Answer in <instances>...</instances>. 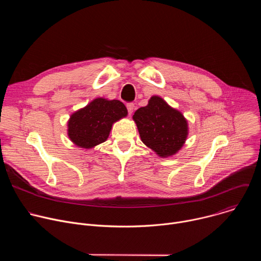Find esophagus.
I'll list each match as a JSON object with an SVG mask.
<instances>
[{"mask_svg":"<svg viewBox=\"0 0 261 261\" xmlns=\"http://www.w3.org/2000/svg\"><path fill=\"white\" fill-rule=\"evenodd\" d=\"M134 104L133 103H127V109H128V114L129 115H132L133 110H134Z\"/></svg>","mask_w":261,"mask_h":261,"instance_id":"34e87169","label":"esophagus"}]
</instances>
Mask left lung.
<instances>
[{
    "label": "left lung",
    "mask_w": 261,
    "mask_h": 261,
    "mask_svg": "<svg viewBox=\"0 0 261 261\" xmlns=\"http://www.w3.org/2000/svg\"><path fill=\"white\" fill-rule=\"evenodd\" d=\"M133 120L141 141L162 158L176 154L188 136L187 120L159 96L151 97L146 106L138 108Z\"/></svg>",
    "instance_id": "8db88e82"
}]
</instances>
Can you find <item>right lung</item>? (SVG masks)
Returning a JSON list of instances; mask_svg holds the SVG:
<instances>
[{
  "label": "right lung",
  "instance_id": "add662e5",
  "mask_svg": "<svg viewBox=\"0 0 261 261\" xmlns=\"http://www.w3.org/2000/svg\"><path fill=\"white\" fill-rule=\"evenodd\" d=\"M127 115L128 110L123 102L96 98L71 115L68 121V136L75 145L92 148L104 142L113 124Z\"/></svg>",
  "mask_w": 261,
  "mask_h": 261
}]
</instances>
